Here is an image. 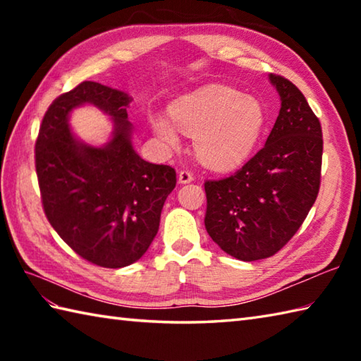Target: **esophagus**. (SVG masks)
I'll list each match as a JSON object with an SVG mask.
<instances>
[{
	"instance_id": "34e87169",
	"label": "esophagus",
	"mask_w": 361,
	"mask_h": 361,
	"mask_svg": "<svg viewBox=\"0 0 361 361\" xmlns=\"http://www.w3.org/2000/svg\"><path fill=\"white\" fill-rule=\"evenodd\" d=\"M194 180V175H192V172H189V171H181L180 173H178V181L181 183V185H188V183H190Z\"/></svg>"
}]
</instances>
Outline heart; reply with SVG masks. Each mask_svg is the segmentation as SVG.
Masks as SVG:
<instances>
[{
    "mask_svg": "<svg viewBox=\"0 0 361 361\" xmlns=\"http://www.w3.org/2000/svg\"><path fill=\"white\" fill-rule=\"evenodd\" d=\"M171 116L181 132L195 135V152L206 166L231 169L250 155L265 126V111L255 97L237 90L209 85L185 96L171 106ZM152 127L169 147L178 145L171 121L153 116Z\"/></svg>",
    "mask_w": 361,
    "mask_h": 361,
    "instance_id": "heart-1",
    "label": "heart"
}]
</instances>
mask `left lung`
Instances as JSON below:
<instances>
[{"mask_svg": "<svg viewBox=\"0 0 361 361\" xmlns=\"http://www.w3.org/2000/svg\"><path fill=\"white\" fill-rule=\"evenodd\" d=\"M281 96L267 142L239 171L206 180L204 226L229 256L245 262L274 256L315 203L321 185L323 130L304 94L270 74Z\"/></svg>", "mask_w": 361, "mask_h": 361, "instance_id": "left-lung-1", "label": "left lung"}]
</instances>
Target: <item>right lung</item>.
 I'll list each match as a JSON object with an SVG mask.
<instances>
[{"label": "right lung", "mask_w": 361, "mask_h": 361, "mask_svg": "<svg viewBox=\"0 0 361 361\" xmlns=\"http://www.w3.org/2000/svg\"><path fill=\"white\" fill-rule=\"evenodd\" d=\"M85 102L111 114L117 124L105 148L78 143L67 127V114ZM130 102L124 91L82 82L54 99L35 141L46 219L75 255L104 268L127 267L147 251L176 185L173 167L147 163L135 152Z\"/></svg>", "instance_id": "add662e5"}]
</instances>
